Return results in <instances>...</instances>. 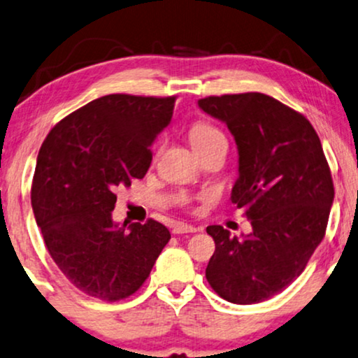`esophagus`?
<instances>
[{
    "mask_svg": "<svg viewBox=\"0 0 358 358\" xmlns=\"http://www.w3.org/2000/svg\"><path fill=\"white\" fill-rule=\"evenodd\" d=\"M197 229L194 226H189V224H184V222H178L174 224V227H172V232L174 234H191V232H196Z\"/></svg>",
    "mask_w": 358,
    "mask_h": 358,
    "instance_id": "34e87169",
    "label": "esophagus"
}]
</instances>
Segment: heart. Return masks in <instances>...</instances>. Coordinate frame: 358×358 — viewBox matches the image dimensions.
Masks as SVG:
<instances>
[{
  "mask_svg": "<svg viewBox=\"0 0 358 358\" xmlns=\"http://www.w3.org/2000/svg\"><path fill=\"white\" fill-rule=\"evenodd\" d=\"M189 139H191L192 148L197 149L213 143V141L224 139V136L217 127L209 124V122H196V124L191 127V131H189Z\"/></svg>",
  "mask_w": 358,
  "mask_h": 358,
  "instance_id": "1",
  "label": "heart"
}]
</instances>
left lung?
<instances>
[{
  "label": "left lung",
  "instance_id": "1",
  "mask_svg": "<svg viewBox=\"0 0 358 358\" xmlns=\"http://www.w3.org/2000/svg\"><path fill=\"white\" fill-rule=\"evenodd\" d=\"M197 104L236 139L239 178L231 201L252 226L242 239L207 227L215 252L206 279L232 303L264 302L301 275L324 239L334 202L327 159L310 122L271 96H209Z\"/></svg>",
  "mask_w": 358,
  "mask_h": 358
}]
</instances>
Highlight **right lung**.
Instances as JSON below:
<instances>
[{
  "mask_svg": "<svg viewBox=\"0 0 358 358\" xmlns=\"http://www.w3.org/2000/svg\"><path fill=\"white\" fill-rule=\"evenodd\" d=\"M174 103L176 96H103L57 122L39 149L34 217L56 266L91 297L116 302L139 290L171 239L157 220L126 229L111 213L114 189L148 172Z\"/></svg>",
  "mask_w": 358,
  "mask_h": 358,
  "instance_id": "obj_1",
  "label": "right lung"
}]
</instances>
